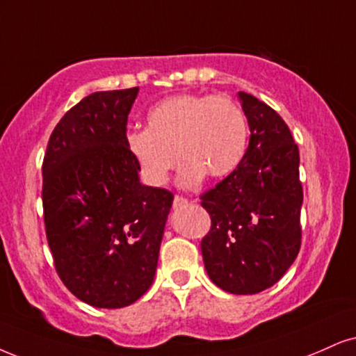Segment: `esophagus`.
<instances>
[{
  "label": "esophagus",
  "mask_w": 356,
  "mask_h": 356,
  "mask_svg": "<svg viewBox=\"0 0 356 356\" xmlns=\"http://www.w3.org/2000/svg\"><path fill=\"white\" fill-rule=\"evenodd\" d=\"M185 204H188V200L186 198H183V196H175V200H173V208H181V206H185Z\"/></svg>",
  "instance_id": "esophagus-1"
}]
</instances>
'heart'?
Returning a JSON list of instances; mask_svg holds the SVG:
<instances>
[{
	"label": "heart",
	"instance_id": "heart-1",
	"mask_svg": "<svg viewBox=\"0 0 356 356\" xmlns=\"http://www.w3.org/2000/svg\"><path fill=\"white\" fill-rule=\"evenodd\" d=\"M249 140L248 118L227 95L179 94L158 102L147 129L130 131L127 147L145 181L163 186L179 160V185H198L204 175L225 178L238 168Z\"/></svg>",
	"mask_w": 356,
	"mask_h": 356
}]
</instances>
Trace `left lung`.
Listing matches in <instances>:
<instances>
[{"instance_id": "obj_1", "label": "left lung", "mask_w": 356, "mask_h": 356, "mask_svg": "<svg viewBox=\"0 0 356 356\" xmlns=\"http://www.w3.org/2000/svg\"><path fill=\"white\" fill-rule=\"evenodd\" d=\"M249 147L238 168L201 195L211 229L201 241L209 279L222 291L249 296L285 274L302 243L299 147L274 108L239 92Z\"/></svg>"}]
</instances>
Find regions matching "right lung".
<instances>
[{"instance_id": "add662e5", "label": "right lung", "mask_w": 356, "mask_h": 356, "mask_svg": "<svg viewBox=\"0 0 356 356\" xmlns=\"http://www.w3.org/2000/svg\"><path fill=\"white\" fill-rule=\"evenodd\" d=\"M138 87L94 92L52 130L42 161V209L54 266L79 300L120 309L155 277L173 193L140 183L127 147Z\"/></svg>"}]
</instances>
